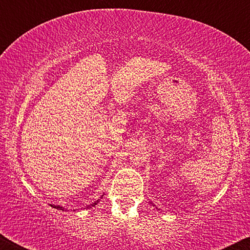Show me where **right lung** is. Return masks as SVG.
<instances>
[{
	"label": "right lung",
	"instance_id": "right-lung-1",
	"mask_svg": "<svg viewBox=\"0 0 250 250\" xmlns=\"http://www.w3.org/2000/svg\"><path fill=\"white\" fill-rule=\"evenodd\" d=\"M100 198H101V197H100ZM100 198H99V200H97L96 202L92 203V204L88 205V206H87V208H90V207H92V206H95V205L98 204L99 201H100ZM50 206L54 207V208H56V209H59V210H64V207H62V206H59V205H50Z\"/></svg>",
	"mask_w": 250,
	"mask_h": 250
}]
</instances>
